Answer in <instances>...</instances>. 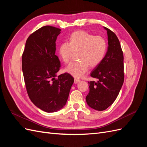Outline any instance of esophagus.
Here are the masks:
<instances>
[{
  "mask_svg": "<svg viewBox=\"0 0 147 147\" xmlns=\"http://www.w3.org/2000/svg\"><path fill=\"white\" fill-rule=\"evenodd\" d=\"M80 82V80L79 79H77V78H75L74 79V83L75 84H77V83H79Z\"/></svg>",
  "mask_w": 147,
  "mask_h": 147,
  "instance_id": "esophagus-1",
  "label": "esophagus"
}]
</instances>
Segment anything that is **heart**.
Returning <instances> with one entry per match:
<instances>
[{
  "instance_id": "heart-1",
  "label": "heart",
  "mask_w": 147,
  "mask_h": 147,
  "mask_svg": "<svg viewBox=\"0 0 147 147\" xmlns=\"http://www.w3.org/2000/svg\"><path fill=\"white\" fill-rule=\"evenodd\" d=\"M107 51V42L100 36H94L86 31L78 30L71 34L69 42L61 43L58 55L64 63H68L74 53L78 61L70 63L65 71L75 78H81L88 70L103 60Z\"/></svg>"
}]
</instances>
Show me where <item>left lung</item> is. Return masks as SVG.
<instances>
[{
	"label": "left lung",
	"mask_w": 147,
	"mask_h": 147,
	"mask_svg": "<svg viewBox=\"0 0 147 147\" xmlns=\"http://www.w3.org/2000/svg\"><path fill=\"white\" fill-rule=\"evenodd\" d=\"M108 36L107 51L101 63L91 73L97 81L88 82L90 92L86 97L91 108L102 111L112 105L124 82L123 53L117 35L104 27Z\"/></svg>",
	"instance_id": "left-lung-1"
}]
</instances>
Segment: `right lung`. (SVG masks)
Returning <instances> with one entry per match:
<instances>
[{"instance_id":"right-lung-1","label":"right lung","mask_w":147,"mask_h":147,"mask_svg":"<svg viewBox=\"0 0 147 147\" xmlns=\"http://www.w3.org/2000/svg\"><path fill=\"white\" fill-rule=\"evenodd\" d=\"M61 31L50 26L35 31L26 40L22 56V70L29 98L37 107L48 113L64 107L74 82L67 73L57 76L61 64L55 55L56 41Z\"/></svg>"}]
</instances>
